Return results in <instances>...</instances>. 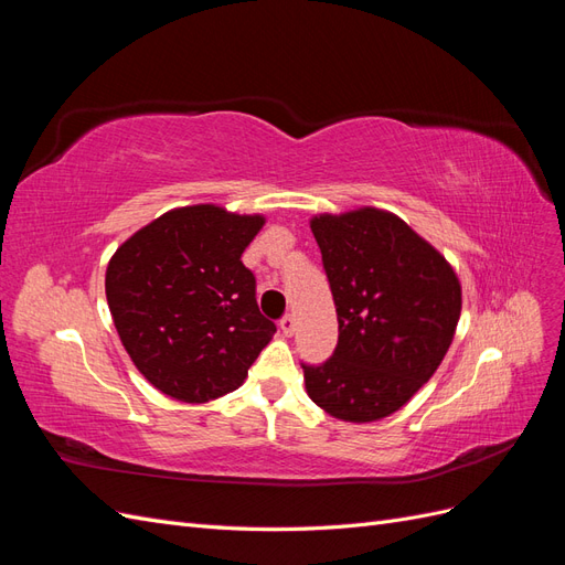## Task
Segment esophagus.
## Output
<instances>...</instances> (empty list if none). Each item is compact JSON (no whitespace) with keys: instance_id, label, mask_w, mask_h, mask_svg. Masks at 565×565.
Instances as JSON below:
<instances>
[{"instance_id":"esophagus-1","label":"esophagus","mask_w":565,"mask_h":565,"mask_svg":"<svg viewBox=\"0 0 565 565\" xmlns=\"http://www.w3.org/2000/svg\"><path fill=\"white\" fill-rule=\"evenodd\" d=\"M295 330H297V322H295V318H292V316H285V318L280 320V332H282L285 337H292V334H295Z\"/></svg>"}]
</instances>
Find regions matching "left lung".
Masks as SVG:
<instances>
[{
  "label": "left lung",
  "mask_w": 565,
  "mask_h": 565,
  "mask_svg": "<svg viewBox=\"0 0 565 565\" xmlns=\"http://www.w3.org/2000/svg\"><path fill=\"white\" fill-rule=\"evenodd\" d=\"M311 231L339 341L330 361L301 365L306 393L341 422H380L446 358L461 313L459 278L446 256L386 210L316 214Z\"/></svg>",
  "instance_id": "left-lung-1"
}]
</instances>
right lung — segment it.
<instances>
[{
	"label": "right lung",
	"mask_w": 565,
	"mask_h": 565,
	"mask_svg": "<svg viewBox=\"0 0 565 565\" xmlns=\"http://www.w3.org/2000/svg\"><path fill=\"white\" fill-rule=\"evenodd\" d=\"M264 224L262 214L191 204L150 221L110 256L106 297L115 330L136 370L164 396H226L276 334L241 262Z\"/></svg>",
	"instance_id": "right-lung-1"
}]
</instances>
